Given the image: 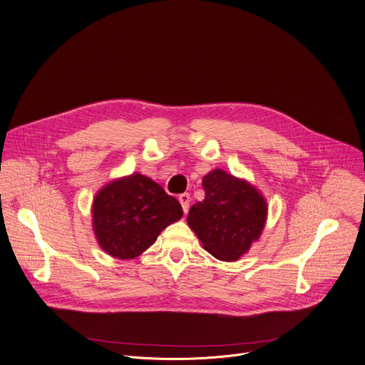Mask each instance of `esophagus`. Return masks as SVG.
<instances>
[{"label": "esophagus", "instance_id": "1", "mask_svg": "<svg viewBox=\"0 0 365 365\" xmlns=\"http://www.w3.org/2000/svg\"><path fill=\"white\" fill-rule=\"evenodd\" d=\"M178 200H180V202H181V207H182V210H184V212L187 214V212H188V208H190V194H188V192H184V194H181V195L178 197Z\"/></svg>", "mask_w": 365, "mask_h": 365}]
</instances>
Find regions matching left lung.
<instances>
[{"instance_id":"1","label":"left lung","mask_w":365,"mask_h":365,"mask_svg":"<svg viewBox=\"0 0 365 365\" xmlns=\"http://www.w3.org/2000/svg\"><path fill=\"white\" fill-rule=\"evenodd\" d=\"M202 188L205 198L190 208L188 226L215 259L239 260L263 232L266 200L247 181L218 168L204 175Z\"/></svg>"}]
</instances>
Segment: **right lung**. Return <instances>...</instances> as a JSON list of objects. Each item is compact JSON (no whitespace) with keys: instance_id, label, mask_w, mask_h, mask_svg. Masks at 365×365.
Wrapping results in <instances>:
<instances>
[{"instance_id":"obj_1","label":"right lung","mask_w":365,"mask_h":365,"mask_svg":"<svg viewBox=\"0 0 365 365\" xmlns=\"http://www.w3.org/2000/svg\"><path fill=\"white\" fill-rule=\"evenodd\" d=\"M99 246L116 259H135L153 246L160 233L182 217L177 198L142 174L106 184L92 205Z\"/></svg>"}]
</instances>
